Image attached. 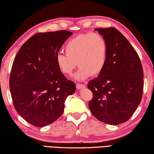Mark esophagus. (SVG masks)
I'll use <instances>...</instances> for the list:
<instances>
[{"label":"esophagus","mask_w":154,"mask_h":154,"mask_svg":"<svg viewBox=\"0 0 154 154\" xmlns=\"http://www.w3.org/2000/svg\"><path fill=\"white\" fill-rule=\"evenodd\" d=\"M85 87H86V85H85L80 84V83H79V84H76V88H77V89H81V88H85Z\"/></svg>","instance_id":"obj_1"}]
</instances>
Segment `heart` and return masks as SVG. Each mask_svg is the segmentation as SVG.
Listing matches in <instances>:
<instances>
[{"label": "heart", "instance_id": "obj_1", "mask_svg": "<svg viewBox=\"0 0 154 154\" xmlns=\"http://www.w3.org/2000/svg\"><path fill=\"white\" fill-rule=\"evenodd\" d=\"M64 49L66 54L58 53L55 57L57 66L64 75H71L78 64L80 68L74 78L82 80L91 75H99L106 66L108 48L106 39L100 34L78 35L66 42Z\"/></svg>", "mask_w": 154, "mask_h": 154}]
</instances>
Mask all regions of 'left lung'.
<instances>
[{
	"instance_id": "left-lung-1",
	"label": "left lung",
	"mask_w": 154,
	"mask_h": 154,
	"mask_svg": "<svg viewBox=\"0 0 154 154\" xmlns=\"http://www.w3.org/2000/svg\"><path fill=\"white\" fill-rule=\"evenodd\" d=\"M106 40V66L88 82L93 99L88 103L97 119L118 125L130 119L141 101L143 72L137 51L115 28H96Z\"/></svg>"
}]
</instances>
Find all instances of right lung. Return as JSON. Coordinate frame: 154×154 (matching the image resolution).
<instances>
[{
  "mask_svg": "<svg viewBox=\"0 0 154 154\" xmlns=\"http://www.w3.org/2000/svg\"><path fill=\"white\" fill-rule=\"evenodd\" d=\"M72 32L38 33L21 46L11 71L9 87L16 111L30 125L44 127L61 116L64 101L75 91L59 71L55 57Z\"/></svg>",
  "mask_w": 154,
  "mask_h": 154,
  "instance_id": "obj_1",
  "label": "right lung"
}]
</instances>
